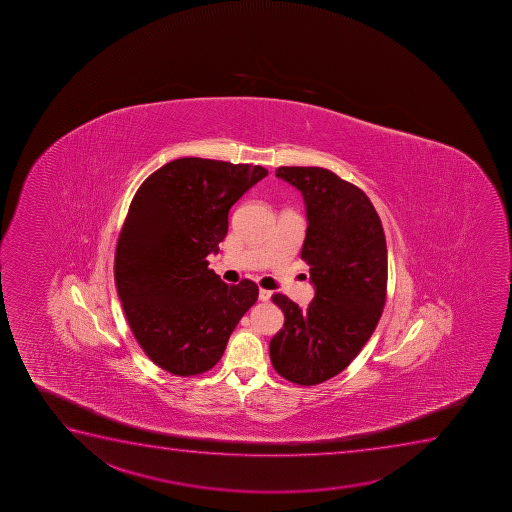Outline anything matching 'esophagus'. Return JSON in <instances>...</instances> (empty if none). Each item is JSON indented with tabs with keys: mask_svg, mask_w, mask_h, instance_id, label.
Wrapping results in <instances>:
<instances>
[{
	"mask_svg": "<svg viewBox=\"0 0 512 512\" xmlns=\"http://www.w3.org/2000/svg\"><path fill=\"white\" fill-rule=\"evenodd\" d=\"M272 293L269 289H259V300L269 301L271 300Z\"/></svg>",
	"mask_w": 512,
	"mask_h": 512,
	"instance_id": "obj_1",
	"label": "esophagus"
}]
</instances>
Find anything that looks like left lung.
Instances as JSON below:
<instances>
[{
	"instance_id": "left-lung-1",
	"label": "left lung",
	"mask_w": 512,
	"mask_h": 512,
	"mask_svg": "<svg viewBox=\"0 0 512 512\" xmlns=\"http://www.w3.org/2000/svg\"><path fill=\"white\" fill-rule=\"evenodd\" d=\"M276 176L307 205L301 259L315 296L307 308L272 296L284 313L269 346L272 367L293 384H322L355 360L379 324L387 295L384 228L365 192L329 169L281 166Z\"/></svg>"
}]
</instances>
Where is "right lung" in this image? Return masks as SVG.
<instances>
[{
    "mask_svg": "<svg viewBox=\"0 0 512 512\" xmlns=\"http://www.w3.org/2000/svg\"><path fill=\"white\" fill-rule=\"evenodd\" d=\"M267 175L262 166L181 157L135 193L116 245V289L140 348L166 372L211 370L259 298L250 279L221 281L207 255L219 252L229 209Z\"/></svg>",
    "mask_w": 512,
    "mask_h": 512,
    "instance_id": "1",
    "label": "right lung"
}]
</instances>
